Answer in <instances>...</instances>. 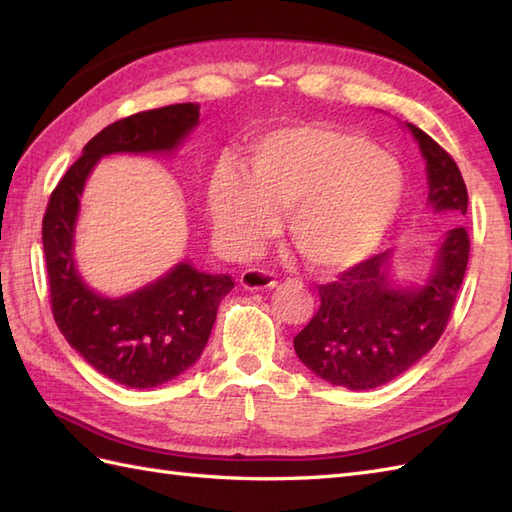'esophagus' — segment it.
<instances>
[{
	"mask_svg": "<svg viewBox=\"0 0 512 512\" xmlns=\"http://www.w3.org/2000/svg\"><path fill=\"white\" fill-rule=\"evenodd\" d=\"M239 284L246 290H266L277 286V277L264 268H246L239 277Z\"/></svg>",
	"mask_w": 512,
	"mask_h": 512,
	"instance_id": "1",
	"label": "esophagus"
}]
</instances>
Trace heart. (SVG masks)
I'll list each match as a JSON object with an SVG mask.
<instances>
[{"label":"heart","instance_id":"1","mask_svg":"<svg viewBox=\"0 0 512 512\" xmlns=\"http://www.w3.org/2000/svg\"><path fill=\"white\" fill-rule=\"evenodd\" d=\"M400 162L363 134L330 125L277 129L250 151L246 176L217 167L209 182L215 233L237 259L253 257L288 211L308 262L339 273L374 253L402 209Z\"/></svg>","mask_w":512,"mask_h":512}]
</instances>
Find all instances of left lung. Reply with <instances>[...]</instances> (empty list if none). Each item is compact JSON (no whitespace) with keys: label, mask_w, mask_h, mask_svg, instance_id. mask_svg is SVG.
I'll return each mask as SVG.
<instances>
[{"label":"left lung","mask_w":512,"mask_h":512,"mask_svg":"<svg viewBox=\"0 0 512 512\" xmlns=\"http://www.w3.org/2000/svg\"><path fill=\"white\" fill-rule=\"evenodd\" d=\"M407 127L427 160V200L433 211L462 222L469 193L458 165L420 127ZM469 250V233L455 224L440 242L433 273L420 288H402L391 281V250L321 284V306L295 336L301 363L328 383L354 391L380 387L407 372L447 330Z\"/></svg>","instance_id":"obj_1"}]
</instances>
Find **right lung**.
Masks as SVG:
<instances>
[{"label":"right lung","mask_w":512,"mask_h":512,"mask_svg":"<svg viewBox=\"0 0 512 512\" xmlns=\"http://www.w3.org/2000/svg\"><path fill=\"white\" fill-rule=\"evenodd\" d=\"M200 105L178 103L107 125L65 171L43 215L52 317L68 343L96 372L125 387L149 389L180 376L209 341L231 275H206L182 262L132 295L107 299L74 268V224L92 167L107 154L173 151L198 125Z\"/></svg>","instance_id":"obj_1"}]
</instances>
